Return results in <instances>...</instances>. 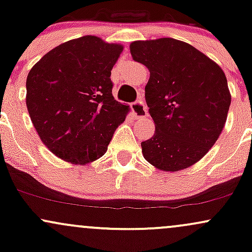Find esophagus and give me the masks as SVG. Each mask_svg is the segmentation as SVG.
Masks as SVG:
<instances>
[{
  "label": "esophagus",
  "instance_id": "1",
  "mask_svg": "<svg viewBox=\"0 0 252 252\" xmlns=\"http://www.w3.org/2000/svg\"><path fill=\"white\" fill-rule=\"evenodd\" d=\"M131 110L135 118H144L148 116V110H147L146 104L141 99H138L137 102L131 104Z\"/></svg>",
  "mask_w": 252,
  "mask_h": 252
}]
</instances>
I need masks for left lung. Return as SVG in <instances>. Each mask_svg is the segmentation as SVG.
<instances>
[{
	"label": "left lung",
	"instance_id": "left-lung-1",
	"mask_svg": "<svg viewBox=\"0 0 252 252\" xmlns=\"http://www.w3.org/2000/svg\"><path fill=\"white\" fill-rule=\"evenodd\" d=\"M130 53L150 72L144 91L155 134L141 143L144 158L163 172L189 168L224 129L231 104L224 71L192 45L172 37L134 41Z\"/></svg>",
	"mask_w": 252,
	"mask_h": 252
}]
</instances>
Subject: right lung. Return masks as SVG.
<instances>
[{"instance_id": "add662e5", "label": "right lung", "mask_w": 252, "mask_h": 252, "mask_svg": "<svg viewBox=\"0 0 252 252\" xmlns=\"http://www.w3.org/2000/svg\"><path fill=\"white\" fill-rule=\"evenodd\" d=\"M123 46L85 35L57 46L32 67L26 104L42 143L59 158L86 164L105 154L129 105L112 96L111 70Z\"/></svg>"}]
</instances>
